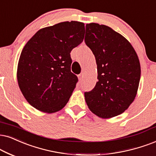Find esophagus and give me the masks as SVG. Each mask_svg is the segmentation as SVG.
<instances>
[{
    "label": "esophagus",
    "instance_id": "obj_1",
    "mask_svg": "<svg viewBox=\"0 0 156 156\" xmlns=\"http://www.w3.org/2000/svg\"><path fill=\"white\" fill-rule=\"evenodd\" d=\"M78 79H79L80 81H82L83 78V73H80V74L78 75Z\"/></svg>",
    "mask_w": 156,
    "mask_h": 156
}]
</instances>
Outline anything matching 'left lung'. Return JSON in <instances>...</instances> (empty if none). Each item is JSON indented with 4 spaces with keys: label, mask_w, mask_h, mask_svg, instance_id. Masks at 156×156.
<instances>
[{
    "label": "left lung",
    "mask_w": 156,
    "mask_h": 156,
    "mask_svg": "<svg viewBox=\"0 0 156 156\" xmlns=\"http://www.w3.org/2000/svg\"><path fill=\"white\" fill-rule=\"evenodd\" d=\"M85 43L96 58L98 82L84 93L93 113L106 119L123 113L133 103L140 79V65L130 43L105 25H86Z\"/></svg>",
    "instance_id": "left-lung-1"
}]
</instances>
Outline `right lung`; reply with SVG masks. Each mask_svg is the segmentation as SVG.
Returning a JSON list of instances; mask_svg holds the SVG:
<instances>
[{"instance_id": "right-lung-1", "label": "right lung", "mask_w": 156, "mask_h": 156, "mask_svg": "<svg viewBox=\"0 0 156 156\" xmlns=\"http://www.w3.org/2000/svg\"><path fill=\"white\" fill-rule=\"evenodd\" d=\"M84 23L65 21L39 30L26 44L17 69L19 88L33 107L62 109L78 81L70 70V52L83 42Z\"/></svg>"}]
</instances>
